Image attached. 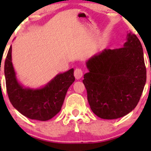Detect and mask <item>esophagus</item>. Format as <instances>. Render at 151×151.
Returning a JSON list of instances; mask_svg holds the SVG:
<instances>
[{"label": "esophagus", "instance_id": "obj_1", "mask_svg": "<svg viewBox=\"0 0 151 151\" xmlns=\"http://www.w3.org/2000/svg\"><path fill=\"white\" fill-rule=\"evenodd\" d=\"M74 77H75V78L77 79V80H80V79L82 77H83V71H82L80 68H76V69L74 70Z\"/></svg>", "mask_w": 151, "mask_h": 151}]
</instances>
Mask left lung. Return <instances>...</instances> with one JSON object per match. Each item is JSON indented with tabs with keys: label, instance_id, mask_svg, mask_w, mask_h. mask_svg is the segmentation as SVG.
<instances>
[{
	"label": "left lung",
	"instance_id": "8db88e82",
	"mask_svg": "<svg viewBox=\"0 0 151 151\" xmlns=\"http://www.w3.org/2000/svg\"><path fill=\"white\" fill-rule=\"evenodd\" d=\"M83 80L91 110L103 119H117L132 112L146 83L144 55L132 32L121 48L104 49L88 59Z\"/></svg>",
	"mask_w": 151,
	"mask_h": 151
}]
</instances>
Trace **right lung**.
I'll use <instances>...</instances> for the list:
<instances>
[{
    "mask_svg": "<svg viewBox=\"0 0 151 151\" xmlns=\"http://www.w3.org/2000/svg\"><path fill=\"white\" fill-rule=\"evenodd\" d=\"M9 99L14 107L32 120L46 121L60 111L68 88L75 80L74 68L57 74L39 88H25L18 82L12 61V46L4 64Z\"/></svg>",
    "mask_w": 151,
    "mask_h": 151,
    "instance_id": "1",
    "label": "right lung"
}]
</instances>
